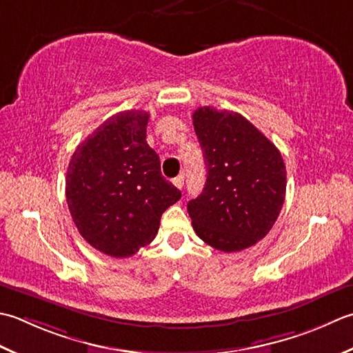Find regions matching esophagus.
Returning a JSON list of instances; mask_svg holds the SVG:
<instances>
[{"label": "esophagus", "mask_w": 353, "mask_h": 353, "mask_svg": "<svg viewBox=\"0 0 353 353\" xmlns=\"http://www.w3.org/2000/svg\"><path fill=\"white\" fill-rule=\"evenodd\" d=\"M174 184H175L176 189L181 190L183 185H184V176H183V175H178V176L174 179Z\"/></svg>", "instance_id": "34e87169"}]
</instances>
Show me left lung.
Segmentation results:
<instances>
[{
	"label": "left lung",
	"mask_w": 353,
	"mask_h": 353,
	"mask_svg": "<svg viewBox=\"0 0 353 353\" xmlns=\"http://www.w3.org/2000/svg\"><path fill=\"white\" fill-rule=\"evenodd\" d=\"M192 119L207 168L203 193L187 204L193 230L224 253L245 250L268 234L282 210V154L237 112L203 106Z\"/></svg>",
	"instance_id": "1"
}]
</instances>
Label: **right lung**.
Listing matches in <instances>:
<instances>
[{"instance_id":"1","label":"right lung","mask_w":353,"mask_h":353,"mask_svg":"<svg viewBox=\"0 0 353 353\" xmlns=\"http://www.w3.org/2000/svg\"><path fill=\"white\" fill-rule=\"evenodd\" d=\"M148 121L146 111L116 114L86 137L68 164L71 218L91 247L112 257H129L152 242L161 214L181 198L148 145Z\"/></svg>"}]
</instances>
